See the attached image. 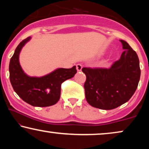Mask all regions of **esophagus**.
<instances>
[{"mask_svg": "<svg viewBox=\"0 0 149 149\" xmlns=\"http://www.w3.org/2000/svg\"><path fill=\"white\" fill-rule=\"evenodd\" d=\"M82 68H83V66H82V64H77V70L79 71H81V69H82Z\"/></svg>", "mask_w": 149, "mask_h": 149, "instance_id": "1", "label": "esophagus"}]
</instances>
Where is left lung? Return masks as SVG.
I'll return each instance as SVG.
<instances>
[{
	"label": "left lung",
	"instance_id": "1",
	"mask_svg": "<svg viewBox=\"0 0 149 149\" xmlns=\"http://www.w3.org/2000/svg\"><path fill=\"white\" fill-rule=\"evenodd\" d=\"M125 51L109 68H87L84 89L86 100L93 107L111 110L125 103L135 92L140 77L139 59L127 42L120 40Z\"/></svg>",
	"mask_w": 149,
	"mask_h": 149
}]
</instances>
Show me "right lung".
<instances>
[{
    "mask_svg": "<svg viewBox=\"0 0 149 149\" xmlns=\"http://www.w3.org/2000/svg\"><path fill=\"white\" fill-rule=\"evenodd\" d=\"M30 39L26 38L18 45L9 63V79L12 87L24 102L34 107H46L58 102L60 97L61 85L77 73L76 66L59 68L42 77H30L22 70L19 54L22 47Z\"/></svg>",
    "mask_w": 149,
    "mask_h": 149,
    "instance_id": "1",
    "label": "right lung"
}]
</instances>
